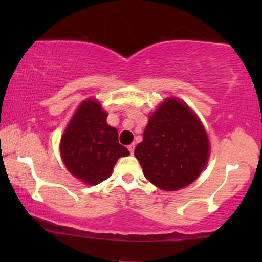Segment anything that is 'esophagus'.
<instances>
[{"label": "esophagus", "mask_w": 262, "mask_h": 262, "mask_svg": "<svg viewBox=\"0 0 262 262\" xmlns=\"http://www.w3.org/2000/svg\"><path fill=\"white\" fill-rule=\"evenodd\" d=\"M127 149L130 150L131 154H134V151H135V143H131V144L127 146Z\"/></svg>", "instance_id": "esophagus-1"}]
</instances>
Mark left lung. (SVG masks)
Masks as SVG:
<instances>
[{
  "label": "left lung",
  "instance_id": "1",
  "mask_svg": "<svg viewBox=\"0 0 262 262\" xmlns=\"http://www.w3.org/2000/svg\"><path fill=\"white\" fill-rule=\"evenodd\" d=\"M210 145L202 121L179 99L168 98L149 118L135 156L148 180L163 191L192 184L205 168Z\"/></svg>",
  "mask_w": 262,
  "mask_h": 262
}]
</instances>
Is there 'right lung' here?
I'll return each instance as SVG.
<instances>
[{
	"mask_svg": "<svg viewBox=\"0 0 262 262\" xmlns=\"http://www.w3.org/2000/svg\"><path fill=\"white\" fill-rule=\"evenodd\" d=\"M107 112L98 100L78 107L60 139V155L67 169L87 185L110 178L119 157L130 151L118 142V131L106 121Z\"/></svg>",
	"mask_w": 262,
	"mask_h": 262,
	"instance_id": "obj_1",
	"label": "right lung"
}]
</instances>
